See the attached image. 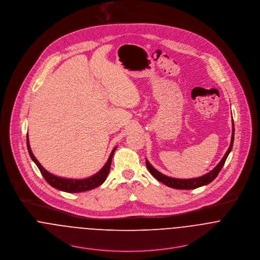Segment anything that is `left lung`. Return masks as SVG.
<instances>
[{"mask_svg": "<svg viewBox=\"0 0 260 260\" xmlns=\"http://www.w3.org/2000/svg\"><path fill=\"white\" fill-rule=\"evenodd\" d=\"M234 136H235V127H234V122H233L231 144H230L227 152L225 153V155L222 158V160L219 162V164L213 170H211L209 173L205 174L202 177L194 178V179H184V180L183 179L171 178V177L163 175L159 171H157L147 160H146V167H147L148 171L151 173V175H152L155 179H157L159 182L166 184L167 186H170L172 188H177V189H194V188H198L199 186H202V185H205V184L211 183L214 179L218 176V174L220 173L221 169L223 168V166H224V164L226 162V159H227L228 155H229L231 150H232L233 143H234Z\"/></svg>", "mask_w": 260, "mask_h": 260, "instance_id": "1", "label": "left lung"}]
</instances>
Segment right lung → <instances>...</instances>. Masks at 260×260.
Instances as JSON below:
<instances>
[{"mask_svg":"<svg viewBox=\"0 0 260 260\" xmlns=\"http://www.w3.org/2000/svg\"><path fill=\"white\" fill-rule=\"evenodd\" d=\"M26 144H27V149L30 155L32 161L36 164V166L40 170L42 176L44 177V179L46 180L47 183L50 185H52L53 187L60 189L66 192H81V191H86V190H90L93 189L99 185H101L102 183L105 182L106 178H107L108 174L110 172L111 168V163H112V158L114 152L116 150L117 147H115L112 152L110 154L108 161L106 164L104 165V167L101 169L97 174L93 175L89 178L86 179H82V180H75V179H66V178H60L57 177L55 175H52L51 173H49L47 170L43 168L41 166V164L38 162V160L35 158V156L33 155V153L31 151L30 145H29V139H28V135L26 138Z\"/></svg>","mask_w":260,"mask_h":260,"instance_id":"add662e5","label":"right lung"}]
</instances>
